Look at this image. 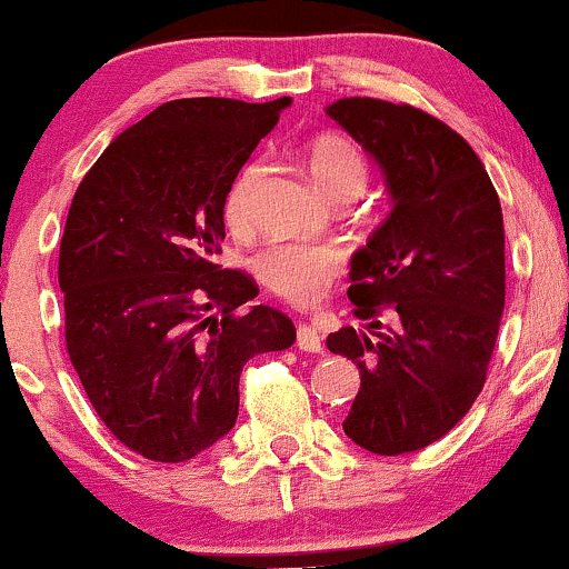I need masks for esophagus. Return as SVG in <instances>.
Segmentation results:
<instances>
[{
	"label": "esophagus",
	"instance_id": "esophagus-1",
	"mask_svg": "<svg viewBox=\"0 0 569 569\" xmlns=\"http://www.w3.org/2000/svg\"><path fill=\"white\" fill-rule=\"evenodd\" d=\"M297 347L302 352H323V337L312 326L297 328Z\"/></svg>",
	"mask_w": 569,
	"mask_h": 569
}]
</instances>
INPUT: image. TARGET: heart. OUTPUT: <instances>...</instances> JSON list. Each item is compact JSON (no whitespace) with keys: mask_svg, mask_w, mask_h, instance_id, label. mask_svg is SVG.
<instances>
[{"mask_svg":"<svg viewBox=\"0 0 569 569\" xmlns=\"http://www.w3.org/2000/svg\"><path fill=\"white\" fill-rule=\"evenodd\" d=\"M302 161L315 188L328 201L358 198L366 188L368 163L358 142L339 132H320L305 146ZM259 174L257 163H246L224 196V222L241 230L249 211V193ZM254 270L272 293L297 307L318 305L345 270V257L331 243H278L254 259Z\"/></svg>","mask_w":569,"mask_h":569,"instance_id":"b5f03b06","label":"heart"}]
</instances>
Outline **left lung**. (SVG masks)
<instances>
[{
  "mask_svg": "<svg viewBox=\"0 0 569 569\" xmlns=\"http://www.w3.org/2000/svg\"><path fill=\"white\" fill-rule=\"evenodd\" d=\"M385 177V222L355 251L350 302L366 331L328 350L360 368L345 435L379 456L427 448L482 392L506 302L503 214L480 156L413 106L345 98L326 108Z\"/></svg>",
  "mask_w": 569,
  "mask_h": 569,
  "instance_id": "8db88e82",
  "label": "left lung"
}]
</instances>
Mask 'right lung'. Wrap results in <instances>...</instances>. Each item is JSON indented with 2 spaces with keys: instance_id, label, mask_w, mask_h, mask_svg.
<instances>
[{
  "instance_id": "add662e5",
  "label": "right lung",
  "mask_w": 569,
  "mask_h": 569,
  "mask_svg": "<svg viewBox=\"0 0 569 569\" xmlns=\"http://www.w3.org/2000/svg\"><path fill=\"white\" fill-rule=\"evenodd\" d=\"M289 106L163 102L102 150L68 209V358L108 432L150 461H188L222 440L246 362L297 339L283 312L246 307L254 280L214 264L224 196Z\"/></svg>"
}]
</instances>
